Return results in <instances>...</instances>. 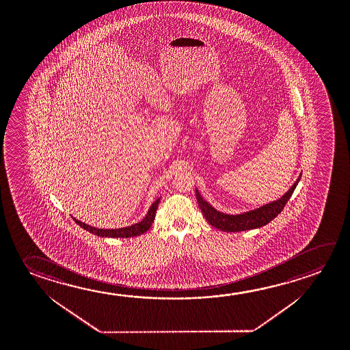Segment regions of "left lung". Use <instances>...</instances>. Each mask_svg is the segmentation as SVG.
Instances as JSON below:
<instances>
[{
  "label": "left lung",
  "instance_id": "obj_1",
  "mask_svg": "<svg viewBox=\"0 0 350 350\" xmlns=\"http://www.w3.org/2000/svg\"><path fill=\"white\" fill-rule=\"evenodd\" d=\"M300 178H301V174L295 180V183L291 187V189L288 190L286 194L281 196L278 200L272 201L264 206L258 207V208L250 210V211L243 212L239 215H228V213L217 211L207 201L204 200L199 190L195 189V194H196V200H198L202 215L205 216L207 222L211 224L212 227L224 230V232L255 230V228H260L265 224H269L281 213L282 210L286 206V202L291 199L293 191L297 188Z\"/></svg>",
  "mask_w": 350,
  "mask_h": 350
}]
</instances>
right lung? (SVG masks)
<instances>
[{"mask_svg":"<svg viewBox=\"0 0 350 350\" xmlns=\"http://www.w3.org/2000/svg\"><path fill=\"white\" fill-rule=\"evenodd\" d=\"M160 202V198L151 205L149 211L146 213V216L138 222V224H132L129 227H123V228H117V230H101V228H95L92 226L85 224L84 222H81L78 219H75V224H79L81 228L90 232L92 234L98 235V237H107V238H131V237H138V235L143 234L146 230H150L151 224L155 219L156 210L159 206Z\"/></svg>","mask_w":350,"mask_h":350,"instance_id":"1","label":"right lung"}]
</instances>
